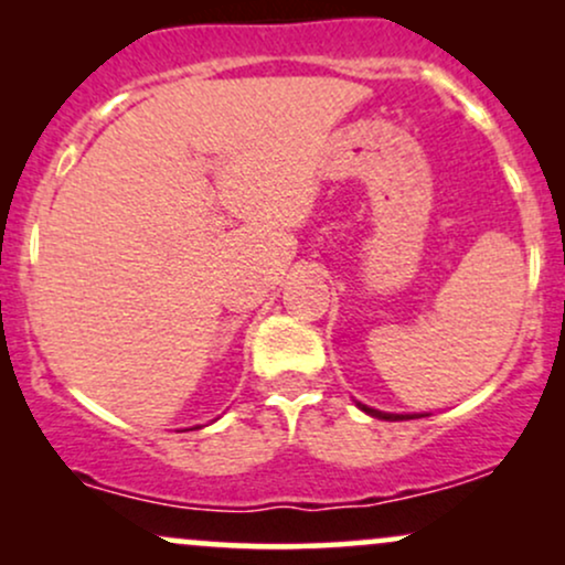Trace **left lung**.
<instances>
[{"label":"left lung","instance_id":"obj_1","mask_svg":"<svg viewBox=\"0 0 565 565\" xmlns=\"http://www.w3.org/2000/svg\"><path fill=\"white\" fill-rule=\"evenodd\" d=\"M359 406L364 408L366 414H372V417L387 419V423H398V419H417V417H423V414H387V412H377V408H369L364 404H359Z\"/></svg>","mask_w":565,"mask_h":565}]
</instances>
